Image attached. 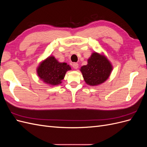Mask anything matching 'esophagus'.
I'll return each mask as SVG.
<instances>
[{
    "label": "esophagus",
    "mask_w": 147,
    "mask_h": 147,
    "mask_svg": "<svg viewBox=\"0 0 147 147\" xmlns=\"http://www.w3.org/2000/svg\"><path fill=\"white\" fill-rule=\"evenodd\" d=\"M72 66H73V67L74 68V69H78V63H74L73 64V65H72Z\"/></svg>",
    "instance_id": "esophagus-1"
}]
</instances>
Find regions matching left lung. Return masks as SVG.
I'll return each mask as SVG.
<instances>
[{
	"label": "left lung",
	"mask_w": 147,
	"mask_h": 147,
	"mask_svg": "<svg viewBox=\"0 0 147 147\" xmlns=\"http://www.w3.org/2000/svg\"><path fill=\"white\" fill-rule=\"evenodd\" d=\"M81 71L85 83L96 86L104 83L113 70V66L103 53L93 52L88 59V64L81 67Z\"/></svg>",
	"instance_id": "left-lung-1"
}]
</instances>
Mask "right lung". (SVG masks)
Here are the masks:
<instances>
[{
	"mask_svg": "<svg viewBox=\"0 0 147 147\" xmlns=\"http://www.w3.org/2000/svg\"><path fill=\"white\" fill-rule=\"evenodd\" d=\"M70 70V66L66 63H60L55 56H49L39 63L36 71L44 83L55 86L62 83L66 72Z\"/></svg>",
	"mask_w": 147,
	"mask_h": 147,
	"instance_id": "add662e5",
	"label": "right lung"
}]
</instances>
